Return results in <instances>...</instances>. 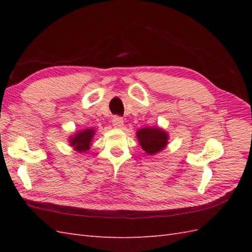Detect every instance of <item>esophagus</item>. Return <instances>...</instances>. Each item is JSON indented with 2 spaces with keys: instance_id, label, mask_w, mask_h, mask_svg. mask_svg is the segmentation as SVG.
I'll return each instance as SVG.
<instances>
[{
  "instance_id": "esophagus-1",
  "label": "esophagus",
  "mask_w": 252,
  "mask_h": 252,
  "mask_svg": "<svg viewBox=\"0 0 252 252\" xmlns=\"http://www.w3.org/2000/svg\"><path fill=\"white\" fill-rule=\"evenodd\" d=\"M112 126L115 127H118V129H120V127L123 126V119L121 117H115L114 119H112Z\"/></svg>"
}]
</instances>
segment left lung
Returning <instances> with one entry per match:
<instances>
[{
    "instance_id": "8db88e82",
    "label": "left lung",
    "mask_w": 252,
    "mask_h": 252,
    "mask_svg": "<svg viewBox=\"0 0 252 252\" xmlns=\"http://www.w3.org/2000/svg\"><path fill=\"white\" fill-rule=\"evenodd\" d=\"M138 143L148 155H155L161 152L168 145L169 135L160 127H143L136 132Z\"/></svg>"
}]
</instances>
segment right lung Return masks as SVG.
<instances>
[{"label": "right lung", "instance_id": "obj_1", "mask_svg": "<svg viewBox=\"0 0 252 252\" xmlns=\"http://www.w3.org/2000/svg\"><path fill=\"white\" fill-rule=\"evenodd\" d=\"M94 134L95 130L92 129V127L79 131L74 133L73 136H70V138H69V144H70V146L73 147L76 152L85 153L90 149L91 142L93 140Z\"/></svg>", "mask_w": 252, "mask_h": 252}]
</instances>
